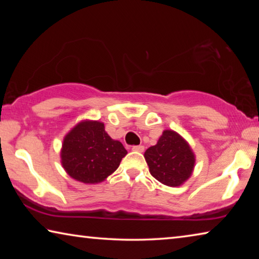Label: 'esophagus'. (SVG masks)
<instances>
[{"label":"esophagus","instance_id":"34e87169","mask_svg":"<svg viewBox=\"0 0 259 259\" xmlns=\"http://www.w3.org/2000/svg\"><path fill=\"white\" fill-rule=\"evenodd\" d=\"M133 151H135V152H144V146L143 145L133 146Z\"/></svg>","mask_w":259,"mask_h":259}]
</instances>
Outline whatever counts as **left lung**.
Returning a JSON list of instances; mask_svg holds the SVG:
<instances>
[{"label":"left lung","mask_w":259,"mask_h":259,"mask_svg":"<svg viewBox=\"0 0 259 259\" xmlns=\"http://www.w3.org/2000/svg\"><path fill=\"white\" fill-rule=\"evenodd\" d=\"M145 160L150 172L166 186H181L191 177L195 155L188 143L174 130H164L156 145L147 148Z\"/></svg>","instance_id":"8db88e82"}]
</instances>
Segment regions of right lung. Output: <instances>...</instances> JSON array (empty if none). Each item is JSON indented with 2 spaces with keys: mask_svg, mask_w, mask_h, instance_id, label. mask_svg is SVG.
Listing matches in <instances>:
<instances>
[{
  "mask_svg": "<svg viewBox=\"0 0 259 259\" xmlns=\"http://www.w3.org/2000/svg\"><path fill=\"white\" fill-rule=\"evenodd\" d=\"M126 150L114 140L99 121H81L65 136L61 164L69 176L84 184L105 181L119 168Z\"/></svg>",
  "mask_w": 259,
  "mask_h": 259,
  "instance_id": "right-lung-1",
  "label": "right lung"
}]
</instances>
